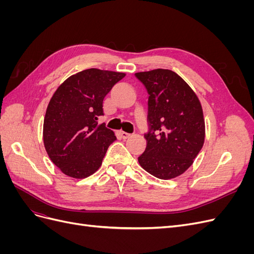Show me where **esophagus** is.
Wrapping results in <instances>:
<instances>
[{
    "instance_id": "34e87169",
    "label": "esophagus",
    "mask_w": 254,
    "mask_h": 254,
    "mask_svg": "<svg viewBox=\"0 0 254 254\" xmlns=\"http://www.w3.org/2000/svg\"><path fill=\"white\" fill-rule=\"evenodd\" d=\"M121 135H122L123 139H128V137L131 134L128 133V132H125V131H121Z\"/></svg>"
}]
</instances>
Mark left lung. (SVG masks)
<instances>
[{"label": "left lung", "instance_id": "left-lung-1", "mask_svg": "<svg viewBox=\"0 0 254 254\" xmlns=\"http://www.w3.org/2000/svg\"><path fill=\"white\" fill-rule=\"evenodd\" d=\"M148 93V131L139 163L159 179H172L193 164L204 142L200 102L178 74L157 68L135 73Z\"/></svg>", "mask_w": 254, "mask_h": 254}]
</instances>
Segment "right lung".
I'll list each match as a JSON object with an SVG mask.
<instances>
[{"label": "right lung", "mask_w": 254, "mask_h": 254, "mask_svg": "<svg viewBox=\"0 0 254 254\" xmlns=\"http://www.w3.org/2000/svg\"><path fill=\"white\" fill-rule=\"evenodd\" d=\"M125 73L88 68L72 75L54 93L43 123V142L52 162L66 176L82 179L102 165L117 140L105 123L103 102Z\"/></svg>", "instance_id": "right-lung-1"}]
</instances>
